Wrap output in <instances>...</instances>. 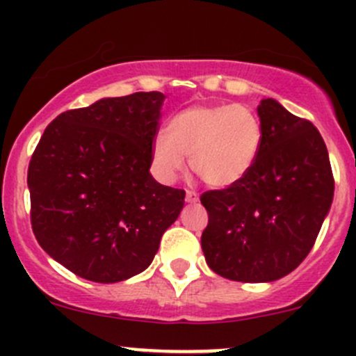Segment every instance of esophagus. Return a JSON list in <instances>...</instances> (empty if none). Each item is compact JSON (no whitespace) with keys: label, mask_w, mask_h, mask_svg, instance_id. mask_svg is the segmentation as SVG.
<instances>
[{"label":"esophagus","mask_w":356,"mask_h":356,"mask_svg":"<svg viewBox=\"0 0 356 356\" xmlns=\"http://www.w3.org/2000/svg\"><path fill=\"white\" fill-rule=\"evenodd\" d=\"M186 201H188V203H196V201H200V196L196 195L195 191H186Z\"/></svg>","instance_id":"34e87169"}]
</instances>
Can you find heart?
I'll use <instances>...</instances> for the list:
<instances>
[{
    "label": "heart",
    "mask_w": 356,
    "mask_h": 356,
    "mask_svg": "<svg viewBox=\"0 0 356 356\" xmlns=\"http://www.w3.org/2000/svg\"><path fill=\"white\" fill-rule=\"evenodd\" d=\"M264 148L260 117L245 105H193L172 115L152 143L156 177L174 182L189 155L207 184L229 188L253 170Z\"/></svg>",
    "instance_id": "1"
}]
</instances>
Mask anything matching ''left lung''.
<instances>
[{"mask_svg":"<svg viewBox=\"0 0 356 356\" xmlns=\"http://www.w3.org/2000/svg\"><path fill=\"white\" fill-rule=\"evenodd\" d=\"M264 148L238 184L201 195L204 260L238 282H272L307 258L334 196L329 153L312 122L261 99Z\"/></svg>","mask_w":356,"mask_h":356,"instance_id":"obj_1","label":"left lung"}]
</instances>
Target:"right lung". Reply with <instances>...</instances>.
I'll return each instance as SVG.
<instances>
[{"label":"right lung","mask_w":356,"mask_h":356,"mask_svg":"<svg viewBox=\"0 0 356 356\" xmlns=\"http://www.w3.org/2000/svg\"><path fill=\"white\" fill-rule=\"evenodd\" d=\"M163 99L134 92L63 111L35 146L27 172L32 231L79 277L110 284L141 274L184 207L182 189L149 174Z\"/></svg>","instance_id":"obj_1"}]
</instances>
